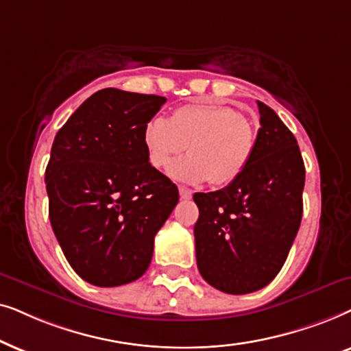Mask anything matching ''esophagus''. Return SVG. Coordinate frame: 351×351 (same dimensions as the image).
Returning <instances> with one entry per match:
<instances>
[{"instance_id": "obj_1", "label": "esophagus", "mask_w": 351, "mask_h": 351, "mask_svg": "<svg viewBox=\"0 0 351 351\" xmlns=\"http://www.w3.org/2000/svg\"><path fill=\"white\" fill-rule=\"evenodd\" d=\"M180 197L183 200L193 199V191H189L188 188H180Z\"/></svg>"}]
</instances>
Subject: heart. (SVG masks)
Segmentation results:
<instances>
[{
	"label": "heart",
	"mask_w": 351,
	"mask_h": 351,
	"mask_svg": "<svg viewBox=\"0 0 351 351\" xmlns=\"http://www.w3.org/2000/svg\"><path fill=\"white\" fill-rule=\"evenodd\" d=\"M143 139L149 163L157 170L170 165L189 144V156L168 170L173 180L188 184H230L245 171L255 152L254 130L244 117L232 107L210 102L186 104L170 119L149 120Z\"/></svg>",
	"instance_id": "heart-1"
}]
</instances>
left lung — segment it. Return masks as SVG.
<instances>
[{"label":"left lung","mask_w":351,"mask_h":351,"mask_svg":"<svg viewBox=\"0 0 351 351\" xmlns=\"http://www.w3.org/2000/svg\"><path fill=\"white\" fill-rule=\"evenodd\" d=\"M260 130L254 157L239 178L195 193V258L218 291L242 295L276 278L300 228L305 165L297 139L276 112L256 101Z\"/></svg>","instance_id":"1"}]
</instances>
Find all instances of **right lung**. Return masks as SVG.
<instances>
[{
	"mask_svg": "<svg viewBox=\"0 0 351 351\" xmlns=\"http://www.w3.org/2000/svg\"><path fill=\"white\" fill-rule=\"evenodd\" d=\"M165 101L106 88L54 138L45 173L51 226L75 273L93 286L141 278L178 204V188L149 163L143 139Z\"/></svg>",
	"mask_w": 351,
	"mask_h": 351,
	"instance_id": "add662e5",
	"label": "right lung"
}]
</instances>
